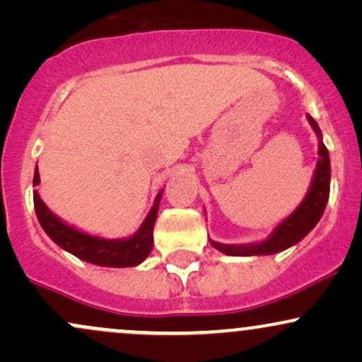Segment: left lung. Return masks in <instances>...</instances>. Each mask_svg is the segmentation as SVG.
<instances>
[{
  "instance_id": "obj_1",
  "label": "left lung",
  "mask_w": 362,
  "mask_h": 362,
  "mask_svg": "<svg viewBox=\"0 0 362 362\" xmlns=\"http://www.w3.org/2000/svg\"><path fill=\"white\" fill-rule=\"evenodd\" d=\"M306 119H308L310 126L313 127L315 134L318 138V161L317 167H315L313 178H311L310 189L305 199L301 201V204L284 221L277 224L272 233L265 240H262V242L226 245L209 238L211 245H213L216 250L224 253V255L233 257L272 255V253L282 252L296 245L298 242H301L317 226L323 211H325L328 194H330V158H328V149L323 144L322 131H320L317 120L311 117V115H306Z\"/></svg>"
}]
</instances>
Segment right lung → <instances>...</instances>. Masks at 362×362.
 <instances>
[{
  "mask_svg": "<svg viewBox=\"0 0 362 362\" xmlns=\"http://www.w3.org/2000/svg\"><path fill=\"white\" fill-rule=\"evenodd\" d=\"M39 184V168L35 167L34 187ZM161 195H163V190L158 192L155 204L149 209L139 230L129 238H102V236L85 233L74 226H69L68 223L51 213V209L40 199L39 190H34V207L42 230L62 250L73 253L74 257L90 264L102 265V267H134L151 253L153 228H155Z\"/></svg>",
  "mask_w": 362,
  "mask_h": 362,
  "instance_id": "right-lung-1",
  "label": "right lung"
}]
</instances>
